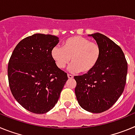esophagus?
<instances>
[{
	"label": "esophagus",
	"mask_w": 135,
	"mask_h": 135,
	"mask_svg": "<svg viewBox=\"0 0 135 135\" xmlns=\"http://www.w3.org/2000/svg\"><path fill=\"white\" fill-rule=\"evenodd\" d=\"M68 77L69 79H72L74 78V76L71 74H68Z\"/></svg>",
	"instance_id": "1"
}]
</instances>
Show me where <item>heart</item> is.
<instances>
[{
  "label": "heart",
  "mask_w": 135,
  "mask_h": 135,
  "mask_svg": "<svg viewBox=\"0 0 135 135\" xmlns=\"http://www.w3.org/2000/svg\"><path fill=\"white\" fill-rule=\"evenodd\" d=\"M100 56L99 45L82 36L70 37L65 40L63 48L55 46L51 50V57L59 68H65L71 59L69 70L72 72H90L97 65Z\"/></svg>",
  "instance_id": "b5f03b06"
}]
</instances>
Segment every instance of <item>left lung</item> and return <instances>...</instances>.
I'll return each instance as SVG.
<instances>
[{
  "label": "left lung",
  "mask_w": 135,
  "mask_h": 135,
  "mask_svg": "<svg viewBox=\"0 0 135 135\" xmlns=\"http://www.w3.org/2000/svg\"><path fill=\"white\" fill-rule=\"evenodd\" d=\"M101 48V56L93 70L74 76L75 94L81 108L92 113L108 110L121 96L126 84L128 65L118 45L100 33L90 34Z\"/></svg>",
  "instance_id": "8db88e82"
}]
</instances>
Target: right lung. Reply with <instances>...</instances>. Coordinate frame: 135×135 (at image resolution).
<instances>
[{
    "mask_svg": "<svg viewBox=\"0 0 135 135\" xmlns=\"http://www.w3.org/2000/svg\"><path fill=\"white\" fill-rule=\"evenodd\" d=\"M59 41L55 36L33 34L17 45L9 59L8 79L12 95L34 114H45L54 108L68 79L51 57V50Z\"/></svg>",
    "mask_w": 135,
    "mask_h": 135,
    "instance_id": "1",
    "label": "right lung"
}]
</instances>
